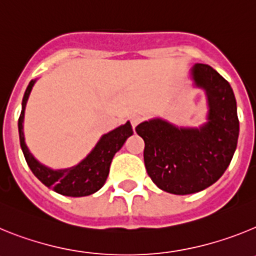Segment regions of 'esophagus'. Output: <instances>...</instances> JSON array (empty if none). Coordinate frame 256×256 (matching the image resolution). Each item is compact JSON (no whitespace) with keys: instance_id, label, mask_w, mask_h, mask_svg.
Wrapping results in <instances>:
<instances>
[{"instance_id":"esophagus-1","label":"esophagus","mask_w":256,"mask_h":256,"mask_svg":"<svg viewBox=\"0 0 256 256\" xmlns=\"http://www.w3.org/2000/svg\"><path fill=\"white\" fill-rule=\"evenodd\" d=\"M141 122H142V118L140 116V115H133V116L130 118V124H132L133 128H136V126H138Z\"/></svg>"}]
</instances>
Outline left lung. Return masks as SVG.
<instances>
[{
    "label": "left lung",
    "instance_id": "obj_1",
    "mask_svg": "<svg viewBox=\"0 0 256 256\" xmlns=\"http://www.w3.org/2000/svg\"><path fill=\"white\" fill-rule=\"evenodd\" d=\"M191 76L206 94V123L178 128L156 118L136 126L144 141L148 174L160 190L174 195L195 194L216 183L228 168L238 140L236 98L230 83L206 64H196Z\"/></svg>",
    "mask_w": 256,
    "mask_h": 256
}]
</instances>
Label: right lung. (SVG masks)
I'll list each match as a JSON object with an SVG mask.
<instances>
[{
	"label": "right lung",
	"instance_id": "1",
	"mask_svg": "<svg viewBox=\"0 0 256 256\" xmlns=\"http://www.w3.org/2000/svg\"><path fill=\"white\" fill-rule=\"evenodd\" d=\"M34 83L36 80H30L26 87V94L22 97V112L18 122L20 146H22L26 164L44 186L50 187L60 195L70 196V198L92 195L105 184L112 158L120 150L126 138L133 134L132 126L130 122H126L124 126H118L112 132L104 134L100 141L97 142L94 150L79 164L74 165L72 168L54 170L46 165L40 164L34 156L32 155L30 151L26 148L24 132H22L24 110H26V101Z\"/></svg>",
	"mask_w": 256,
	"mask_h": 256
}]
</instances>
